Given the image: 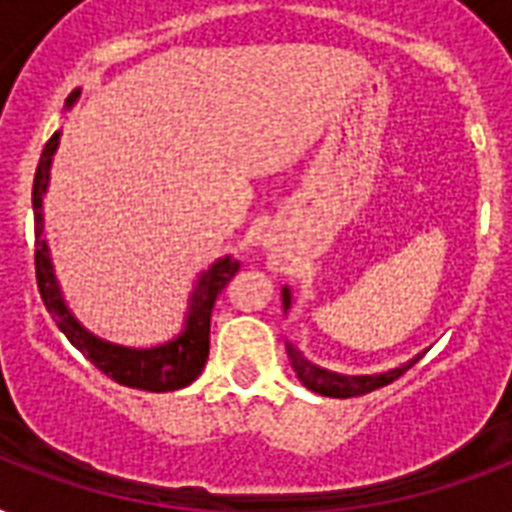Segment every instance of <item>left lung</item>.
<instances>
[{"instance_id": "obj_1", "label": "left lung", "mask_w": 512, "mask_h": 512, "mask_svg": "<svg viewBox=\"0 0 512 512\" xmlns=\"http://www.w3.org/2000/svg\"><path fill=\"white\" fill-rule=\"evenodd\" d=\"M281 303H284V311H289L292 305V292L287 287L281 289ZM287 356L292 361V369L297 372V377L303 380L305 388H311L313 393H321V396L332 398H353L364 396V393H372V390L382 388V385H390L393 380H398L406 369H412L417 364V358H412L409 364L398 366V369H390L385 374H364V377H342V374L327 372V369H319L313 366L308 358H303L300 350H295L292 345H287Z\"/></svg>"}]
</instances>
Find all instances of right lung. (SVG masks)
Here are the masks:
<instances>
[{
	"mask_svg": "<svg viewBox=\"0 0 512 512\" xmlns=\"http://www.w3.org/2000/svg\"><path fill=\"white\" fill-rule=\"evenodd\" d=\"M79 92H71L66 106H71ZM58 135L55 132L47 143H44L42 159L36 167L34 175V228L36 239L42 236V196L47 191V170H50L52 151L58 148ZM34 268H36V284H39V295L44 300V308L58 324V329L68 337V342L82 353L87 361L98 366L100 372L111 377L119 385L138 390H151V393H167L191 385L201 374L209 356V319H212V305H215L220 289L231 281V276L239 271V260L231 257H220L212 263L207 271L201 273L196 287L191 292V303L185 313L183 332L172 337L164 345L156 348H122V345H111V342L98 340L90 335L87 329L79 327V321L68 313L66 303L58 292L55 276H52L50 257H47V244L42 239L36 241L34 252Z\"/></svg>",
	"mask_w": 512,
	"mask_h": 512,
	"instance_id": "1",
	"label": "right lung"
}]
</instances>
